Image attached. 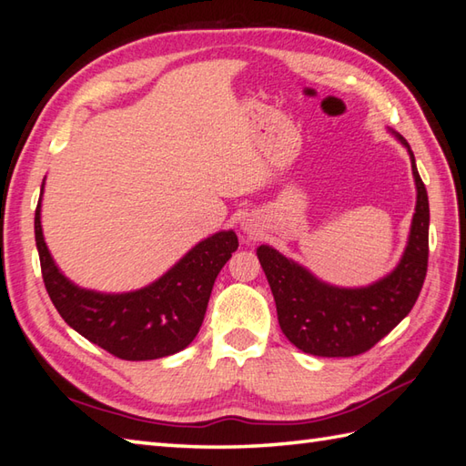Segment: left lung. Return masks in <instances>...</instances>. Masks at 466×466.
I'll use <instances>...</instances> for the list:
<instances>
[{
    "label": "left lung",
    "mask_w": 466,
    "mask_h": 466,
    "mask_svg": "<svg viewBox=\"0 0 466 466\" xmlns=\"http://www.w3.org/2000/svg\"><path fill=\"white\" fill-rule=\"evenodd\" d=\"M397 137L410 154L417 208L407 250L389 276L364 289H339L319 280L270 246L256 250L270 284L280 329L302 352L346 359L370 350L419 299L429 266V196L409 142L400 134Z\"/></svg>",
    "instance_id": "1"
}]
</instances>
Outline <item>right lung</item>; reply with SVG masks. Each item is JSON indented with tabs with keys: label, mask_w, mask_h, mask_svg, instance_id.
<instances>
[{
	"label": "right lung",
	"mask_w": 466,
	"mask_h": 466,
	"mask_svg": "<svg viewBox=\"0 0 466 466\" xmlns=\"http://www.w3.org/2000/svg\"><path fill=\"white\" fill-rule=\"evenodd\" d=\"M39 218L42 198L34 220L35 244L46 290L59 316L84 339L122 360H154L184 350L200 330L216 276L238 248L232 230L218 232L146 289L104 294L80 289L59 272Z\"/></svg>",
	"instance_id": "1"
}]
</instances>
